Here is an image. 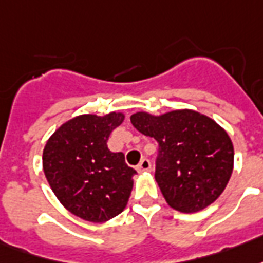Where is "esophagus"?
Segmentation results:
<instances>
[{
	"label": "esophagus",
	"instance_id": "1",
	"mask_svg": "<svg viewBox=\"0 0 263 263\" xmlns=\"http://www.w3.org/2000/svg\"><path fill=\"white\" fill-rule=\"evenodd\" d=\"M151 170V162L148 158H143L140 161L139 165H137V171L139 172H144V171H150Z\"/></svg>",
	"mask_w": 263,
	"mask_h": 263
}]
</instances>
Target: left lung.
I'll list each match as a JSON object with an SVG mask.
<instances>
[{"instance_id":"8db88e82","label":"left lung","mask_w":263,"mask_h":263,"mask_svg":"<svg viewBox=\"0 0 263 263\" xmlns=\"http://www.w3.org/2000/svg\"><path fill=\"white\" fill-rule=\"evenodd\" d=\"M130 120L158 143L155 181L171 208L199 212L223 193L233 172L234 148L214 120L189 109L161 116L139 112Z\"/></svg>"}]
</instances>
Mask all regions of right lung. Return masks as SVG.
I'll return each instance as SVG.
<instances>
[{
    "label": "right lung",
    "instance_id": "1",
    "mask_svg": "<svg viewBox=\"0 0 263 263\" xmlns=\"http://www.w3.org/2000/svg\"><path fill=\"white\" fill-rule=\"evenodd\" d=\"M122 113L81 115L55 130L43 150V171L63 206L87 221L101 223L127 204L136 170L123 153L108 148L109 134Z\"/></svg>",
    "mask_w": 263,
    "mask_h": 263
}]
</instances>
